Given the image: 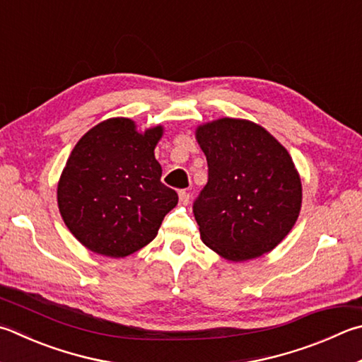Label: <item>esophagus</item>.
I'll return each mask as SVG.
<instances>
[{"instance_id":"obj_1","label":"esophagus","mask_w":362,"mask_h":362,"mask_svg":"<svg viewBox=\"0 0 362 362\" xmlns=\"http://www.w3.org/2000/svg\"><path fill=\"white\" fill-rule=\"evenodd\" d=\"M179 199H180V204H183V206H187V204L189 202V194L185 192V189L179 192Z\"/></svg>"}]
</instances>
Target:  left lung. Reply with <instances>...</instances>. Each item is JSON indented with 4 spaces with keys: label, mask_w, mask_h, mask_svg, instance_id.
I'll return each mask as SVG.
<instances>
[{
    "label": "left lung",
    "mask_w": 362,
    "mask_h": 362,
    "mask_svg": "<svg viewBox=\"0 0 362 362\" xmlns=\"http://www.w3.org/2000/svg\"><path fill=\"white\" fill-rule=\"evenodd\" d=\"M196 141L209 166L207 185L193 206L204 244L234 262L271 252L300 212V177L288 150L242 118L204 123Z\"/></svg>",
    "instance_id": "left-lung-1"
}]
</instances>
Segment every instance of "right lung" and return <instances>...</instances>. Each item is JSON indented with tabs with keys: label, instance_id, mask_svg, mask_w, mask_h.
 <instances>
[{
	"label": "right lung",
	"instance_id": "obj_1",
	"mask_svg": "<svg viewBox=\"0 0 362 362\" xmlns=\"http://www.w3.org/2000/svg\"><path fill=\"white\" fill-rule=\"evenodd\" d=\"M163 127L129 118L98 123L72 148L58 182L64 225L90 252L124 258L150 244L179 196L161 183L155 147Z\"/></svg>",
	"mask_w": 362,
	"mask_h": 362
}]
</instances>
